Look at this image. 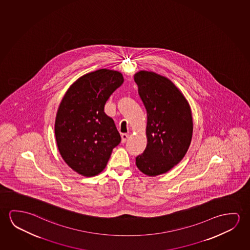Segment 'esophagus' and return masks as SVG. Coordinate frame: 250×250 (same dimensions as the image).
Instances as JSON below:
<instances>
[{
	"label": "esophagus",
	"mask_w": 250,
	"mask_h": 250,
	"mask_svg": "<svg viewBox=\"0 0 250 250\" xmlns=\"http://www.w3.org/2000/svg\"><path fill=\"white\" fill-rule=\"evenodd\" d=\"M128 137H129V134H127V133H123V134L121 135V138H122V143H125L127 139H128Z\"/></svg>",
	"instance_id": "34e87169"
}]
</instances>
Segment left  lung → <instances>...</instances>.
Masks as SVG:
<instances>
[{"label":"left lung","mask_w":250,"mask_h":250,"mask_svg":"<svg viewBox=\"0 0 250 250\" xmlns=\"http://www.w3.org/2000/svg\"><path fill=\"white\" fill-rule=\"evenodd\" d=\"M147 111V146L136 158L140 171L155 177L169 171L185 157L192 139L191 110L169 79L140 71L134 75Z\"/></svg>","instance_id":"obj_1"}]
</instances>
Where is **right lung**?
<instances>
[{"instance_id": "1", "label": "right lung", "mask_w": 250, "mask_h": 250, "mask_svg": "<svg viewBox=\"0 0 250 250\" xmlns=\"http://www.w3.org/2000/svg\"><path fill=\"white\" fill-rule=\"evenodd\" d=\"M123 82L122 73L113 70L84 74L70 86L59 106L54 125L58 149L67 166L84 177L100 174L121 141L104 108Z\"/></svg>"}]
</instances>
